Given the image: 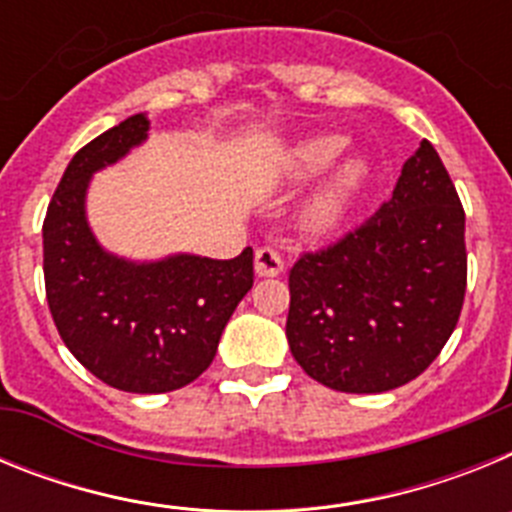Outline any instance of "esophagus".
Instances as JSON below:
<instances>
[{
    "mask_svg": "<svg viewBox=\"0 0 512 512\" xmlns=\"http://www.w3.org/2000/svg\"><path fill=\"white\" fill-rule=\"evenodd\" d=\"M253 271L256 277H279L284 271V261L274 248H259L253 256Z\"/></svg>",
    "mask_w": 512,
    "mask_h": 512,
    "instance_id": "1",
    "label": "esophagus"
}]
</instances>
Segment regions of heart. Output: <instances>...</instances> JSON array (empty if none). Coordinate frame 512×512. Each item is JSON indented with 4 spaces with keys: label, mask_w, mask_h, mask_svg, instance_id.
<instances>
[{
    "label": "heart",
    "mask_w": 512,
    "mask_h": 512,
    "mask_svg": "<svg viewBox=\"0 0 512 512\" xmlns=\"http://www.w3.org/2000/svg\"><path fill=\"white\" fill-rule=\"evenodd\" d=\"M346 146L348 138L341 133H318L297 140L282 156L284 176L295 184L315 179L338 160ZM369 179H372V164L366 161V156L361 153L343 156L339 164L323 176V182L302 200L297 210L300 233L315 241L336 235L359 207Z\"/></svg>",
    "instance_id": "obj_1"
}]
</instances>
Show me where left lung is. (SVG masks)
<instances>
[{"mask_svg": "<svg viewBox=\"0 0 512 512\" xmlns=\"http://www.w3.org/2000/svg\"><path fill=\"white\" fill-rule=\"evenodd\" d=\"M464 289V210L436 148L420 140L369 223L292 266L289 351L330 390H395L441 354Z\"/></svg>", "mask_w": 512, "mask_h": 512, "instance_id": "obj_1", "label": "left lung"}]
</instances>
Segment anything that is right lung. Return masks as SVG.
Returning <instances> with one entry per match:
<instances>
[{"label": "right lung", "mask_w": 512, "mask_h": 512, "mask_svg": "<svg viewBox=\"0 0 512 512\" xmlns=\"http://www.w3.org/2000/svg\"><path fill=\"white\" fill-rule=\"evenodd\" d=\"M146 112L122 120L69 161L43 223L45 295L63 343L115 390L158 395L212 364L230 315L253 287V251L235 259L107 251L87 215L92 176L148 140Z\"/></svg>", "instance_id": "1"}]
</instances>
